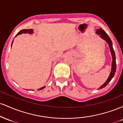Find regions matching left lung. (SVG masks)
<instances>
[{"mask_svg":"<svg viewBox=\"0 0 123 123\" xmlns=\"http://www.w3.org/2000/svg\"><path fill=\"white\" fill-rule=\"evenodd\" d=\"M96 33L99 35V37L102 39L103 40H104L108 43L109 47L110 48V51H111V57H112V62H111V72L110 73L108 79L106 80V81H105L104 84L100 87H99L98 89H102L104 87H106L109 83L111 81V80L112 79V78L113 77L114 75H115L116 70V57H115V51L113 50V45H112V42L110 39V37H109L108 35L101 28H100L99 29H97L96 31Z\"/></svg>","mask_w":123,"mask_h":123,"instance_id":"left-lung-1","label":"left lung"}]
</instances>
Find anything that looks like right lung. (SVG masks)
I'll list each match as a JSON object with an SVG mask.
<instances>
[{"instance_id": "add662e5", "label": "right lung", "mask_w": 123, "mask_h": 123, "mask_svg": "<svg viewBox=\"0 0 123 123\" xmlns=\"http://www.w3.org/2000/svg\"><path fill=\"white\" fill-rule=\"evenodd\" d=\"M22 33H28V34H32V33H33V29H22V30L20 31L19 32H18L17 34L16 35V36H15V37H16V36H17L18 35L22 34ZM13 40H12V43H13ZM45 87H45V86H44V87H41L40 88L38 89L37 90H43V88H44Z\"/></svg>"}]
</instances>
